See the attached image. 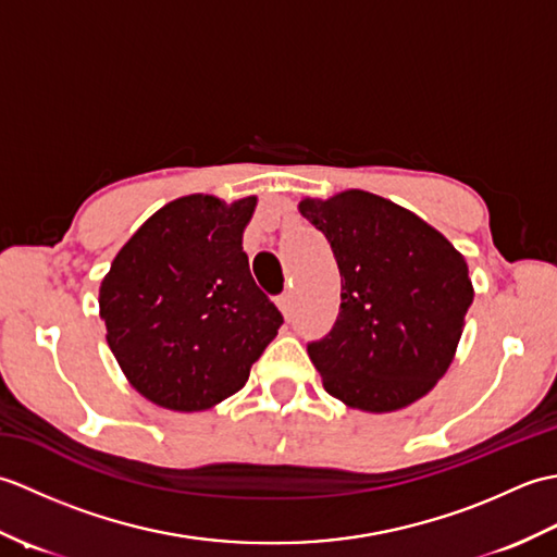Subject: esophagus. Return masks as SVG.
Segmentation results:
<instances>
[{"instance_id":"esophagus-1","label":"esophagus","mask_w":557,"mask_h":557,"mask_svg":"<svg viewBox=\"0 0 557 557\" xmlns=\"http://www.w3.org/2000/svg\"><path fill=\"white\" fill-rule=\"evenodd\" d=\"M277 309L282 311V315L287 318H292V313H294V297H292V292H285L282 294V297H277Z\"/></svg>"}]
</instances>
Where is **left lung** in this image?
I'll return each mask as SVG.
<instances>
[{
  "instance_id": "8db88e82",
  "label": "left lung",
  "mask_w": 557,
  "mask_h": 557,
  "mask_svg": "<svg viewBox=\"0 0 557 557\" xmlns=\"http://www.w3.org/2000/svg\"><path fill=\"white\" fill-rule=\"evenodd\" d=\"M339 277V315L309 357L327 395L387 413L429 395L455 359L474 301L467 260L411 210L361 188L301 198Z\"/></svg>"
}]
</instances>
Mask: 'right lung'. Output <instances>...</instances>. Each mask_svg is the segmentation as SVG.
Returning a JSON list of instances; mask_svg holds the SVG:
<instances>
[{
	"label": "right lung",
	"instance_id": "right-lung-1",
	"mask_svg": "<svg viewBox=\"0 0 557 557\" xmlns=\"http://www.w3.org/2000/svg\"><path fill=\"white\" fill-rule=\"evenodd\" d=\"M258 198L191 194L140 224L100 285V318L126 381L152 405L203 411L248 381L282 313L256 287L244 230Z\"/></svg>",
	"mask_w": 557,
	"mask_h": 557
}]
</instances>
